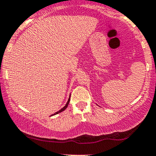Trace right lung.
Wrapping results in <instances>:
<instances>
[{
	"mask_svg": "<svg viewBox=\"0 0 156 156\" xmlns=\"http://www.w3.org/2000/svg\"><path fill=\"white\" fill-rule=\"evenodd\" d=\"M70 97H71V94H70V96H69V100H68V101H67V103H66V104L65 105V106H64L63 108H61L60 110H59V111L58 112H55L54 114H53V115H51L50 116H53V115H56V114H58V113H60V112H62V111H64V110L66 109V108L67 107H68V105H69V101H70Z\"/></svg>",
	"mask_w": 156,
	"mask_h": 156,
	"instance_id": "1",
	"label": "right lung"
}]
</instances>
